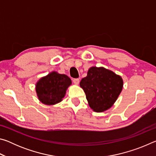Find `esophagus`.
<instances>
[{"instance_id":"1","label":"esophagus","mask_w":156,"mask_h":156,"mask_svg":"<svg viewBox=\"0 0 156 156\" xmlns=\"http://www.w3.org/2000/svg\"><path fill=\"white\" fill-rule=\"evenodd\" d=\"M73 82L75 84H77V85H78V84H79V82H80V80H79L78 78H74V79H73Z\"/></svg>"}]
</instances>
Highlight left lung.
<instances>
[{
  "instance_id": "8db88e82",
  "label": "left lung",
  "mask_w": 156,
  "mask_h": 156,
  "mask_svg": "<svg viewBox=\"0 0 156 156\" xmlns=\"http://www.w3.org/2000/svg\"><path fill=\"white\" fill-rule=\"evenodd\" d=\"M80 86L86 94L89 107L96 112H103L113 106L123 87L122 78L104 67L89 68Z\"/></svg>"
}]
</instances>
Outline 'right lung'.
Listing matches in <instances>:
<instances>
[{
    "instance_id": "1",
    "label": "right lung",
    "mask_w": 156,
    "mask_h": 156,
    "mask_svg": "<svg viewBox=\"0 0 156 156\" xmlns=\"http://www.w3.org/2000/svg\"><path fill=\"white\" fill-rule=\"evenodd\" d=\"M72 80L65 74L52 72L37 82L36 91L40 101L44 105H54L61 102Z\"/></svg>"
}]
</instances>
